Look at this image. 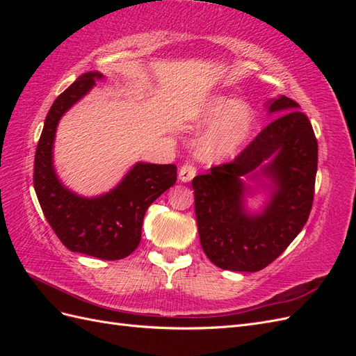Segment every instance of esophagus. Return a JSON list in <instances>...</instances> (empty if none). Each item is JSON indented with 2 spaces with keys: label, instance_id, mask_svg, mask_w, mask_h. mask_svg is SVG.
Here are the masks:
<instances>
[{
  "label": "esophagus",
  "instance_id": "esophagus-1",
  "mask_svg": "<svg viewBox=\"0 0 356 356\" xmlns=\"http://www.w3.org/2000/svg\"><path fill=\"white\" fill-rule=\"evenodd\" d=\"M195 175H196V168L193 165L186 163L179 168L178 178L181 182H190L193 178H195Z\"/></svg>",
  "mask_w": 356,
  "mask_h": 356
}]
</instances>
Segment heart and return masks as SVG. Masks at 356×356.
Returning a JSON list of instances; mask_svg holds the SVG:
<instances>
[{
  "instance_id": "obj_1",
  "label": "heart",
  "mask_w": 356,
  "mask_h": 356,
  "mask_svg": "<svg viewBox=\"0 0 356 356\" xmlns=\"http://www.w3.org/2000/svg\"><path fill=\"white\" fill-rule=\"evenodd\" d=\"M200 124H209L196 143V152L204 161H221L234 156L250 139L255 113L245 101L212 95L197 113Z\"/></svg>"
}]
</instances>
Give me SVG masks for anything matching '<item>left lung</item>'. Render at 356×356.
Returning a JSON list of instances; mask_svg holds the SVG:
<instances>
[{"label":"left lung","instance_id":"1","mask_svg":"<svg viewBox=\"0 0 356 356\" xmlns=\"http://www.w3.org/2000/svg\"><path fill=\"white\" fill-rule=\"evenodd\" d=\"M266 108L279 117L232 163L191 182L202 250L224 270L252 273L276 260L305 227L314 203L318 143L309 118L284 95ZM258 189L268 200L251 213L245 197Z\"/></svg>","mask_w":356,"mask_h":356}]
</instances>
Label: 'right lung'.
Instances as JSON below:
<instances>
[{
  "label": "right lung",
  "instance_id": "obj_1",
  "mask_svg": "<svg viewBox=\"0 0 356 356\" xmlns=\"http://www.w3.org/2000/svg\"><path fill=\"white\" fill-rule=\"evenodd\" d=\"M104 75L86 72L60 93L47 113L34 161V188L40 207L70 251L101 260H122L141 242L144 215L177 181L175 165L138 161L108 193L86 197L62 184L53 166V144L62 115Z\"/></svg>",
  "mask_w": 356,
  "mask_h": 356
}]
</instances>
